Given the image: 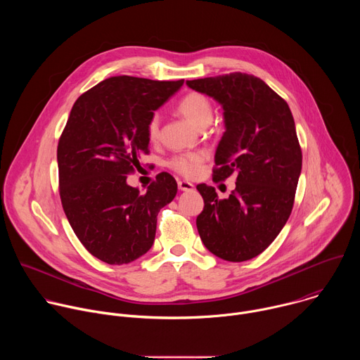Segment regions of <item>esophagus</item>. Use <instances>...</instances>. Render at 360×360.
I'll return each mask as SVG.
<instances>
[{
  "mask_svg": "<svg viewBox=\"0 0 360 360\" xmlns=\"http://www.w3.org/2000/svg\"><path fill=\"white\" fill-rule=\"evenodd\" d=\"M178 188H179V191L188 192V191L193 189V185L191 182H188V181H178Z\"/></svg>",
  "mask_w": 360,
  "mask_h": 360,
  "instance_id": "esophagus-1",
  "label": "esophagus"
}]
</instances>
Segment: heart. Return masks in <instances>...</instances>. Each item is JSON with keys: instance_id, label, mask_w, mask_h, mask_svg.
<instances>
[{"instance_id": "obj_1", "label": "heart", "mask_w": 360, "mask_h": 360, "mask_svg": "<svg viewBox=\"0 0 360 360\" xmlns=\"http://www.w3.org/2000/svg\"><path fill=\"white\" fill-rule=\"evenodd\" d=\"M176 110L192 125L198 128H205L214 118L212 102L210 101L208 96H205L200 92H189L185 96H182L178 101ZM160 127L161 118L158 114H153L146 124V135L150 142L158 139ZM205 158H207L205 153L199 150L178 153V155H174L168 161V167L185 178H193L199 172V168L203 164Z\"/></svg>"}]
</instances>
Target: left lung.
Here are the masks:
<instances>
[{"instance_id": "1", "label": "left lung", "mask_w": 360, "mask_h": 360, "mask_svg": "<svg viewBox=\"0 0 360 360\" xmlns=\"http://www.w3.org/2000/svg\"><path fill=\"white\" fill-rule=\"evenodd\" d=\"M224 108L225 128L215 153L214 179L236 175V188L219 199L215 188L196 186L203 211L199 236L229 262L249 261L279 235L293 208L302 149L286 101L261 78L232 72L186 81Z\"/></svg>"}]
</instances>
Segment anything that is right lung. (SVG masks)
I'll return each mask as SVG.
<instances>
[{
  "instance_id": "1",
  "label": "right lung",
  "mask_w": 360,
  "mask_h": 360,
  "mask_svg": "<svg viewBox=\"0 0 360 360\" xmlns=\"http://www.w3.org/2000/svg\"><path fill=\"white\" fill-rule=\"evenodd\" d=\"M184 84L111 77L84 92L61 134L57 161L60 196L85 249L110 265L129 264L155 239L157 217L178 191L161 172L145 193L127 184L149 153L146 124Z\"/></svg>"
}]
</instances>
